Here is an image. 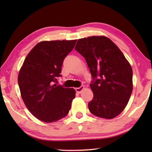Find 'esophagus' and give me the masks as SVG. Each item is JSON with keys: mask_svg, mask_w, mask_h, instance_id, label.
I'll use <instances>...</instances> for the list:
<instances>
[{"mask_svg": "<svg viewBox=\"0 0 152 152\" xmlns=\"http://www.w3.org/2000/svg\"><path fill=\"white\" fill-rule=\"evenodd\" d=\"M84 86H80V87H78V88H76L75 90H76V91L77 93L80 94V93H81L82 91L84 90Z\"/></svg>", "mask_w": 152, "mask_h": 152, "instance_id": "34e87169", "label": "esophagus"}]
</instances>
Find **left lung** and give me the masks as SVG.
Segmentation results:
<instances>
[{
    "label": "left lung",
    "mask_w": 152,
    "mask_h": 152,
    "mask_svg": "<svg viewBox=\"0 0 152 152\" xmlns=\"http://www.w3.org/2000/svg\"><path fill=\"white\" fill-rule=\"evenodd\" d=\"M76 51L83 56L91 74L94 96L89 102L92 114L113 119L121 113L133 90V71L119 48L109 38L92 36L80 39Z\"/></svg>",
    "instance_id": "1"
}]
</instances>
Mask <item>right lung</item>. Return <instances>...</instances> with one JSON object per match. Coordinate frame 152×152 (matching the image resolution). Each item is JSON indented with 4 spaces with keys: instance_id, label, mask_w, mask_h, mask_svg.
Instances as JSON below:
<instances>
[{
    "instance_id": "right-lung-1",
    "label": "right lung",
    "mask_w": 152,
    "mask_h": 152,
    "mask_svg": "<svg viewBox=\"0 0 152 152\" xmlns=\"http://www.w3.org/2000/svg\"><path fill=\"white\" fill-rule=\"evenodd\" d=\"M77 40L50 41L37 43L28 53L18 76L20 94L33 115L45 123L66 116L75 98L73 88L55 84L61 77L64 59Z\"/></svg>"
}]
</instances>
